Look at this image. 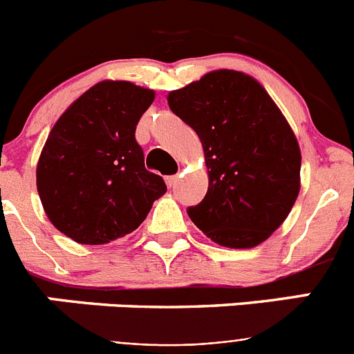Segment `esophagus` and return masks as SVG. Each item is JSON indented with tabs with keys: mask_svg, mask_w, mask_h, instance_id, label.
<instances>
[{
	"mask_svg": "<svg viewBox=\"0 0 354 354\" xmlns=\"http://www.w3.org/2000/svg\"><path fill=\"white\" fill-rule=\"evenodd\" d=\"M177 179H179L177 175H168V177L165 180H167V186L171 187V186H175V184H177Z\"/></svg>",
	"mask_w": 354,
	"mask_h": 354,
	"instance_id": "34e87169",
	"label": "esophagus"
}]
</instances>
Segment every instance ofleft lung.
I'll use <instances>...</instances> for the list:
<instances>
[{
	"mask_svg": "<svg viewBox=\"0 0 354 354\" xmlns=\"http://www.w3.org/2000/svg\"><path fill=\"white\" fill-rule=\"evenodd\" d=\"M168 106L198 134L209 187L187 209L227 248H253L286 221L299 193L301 152L289 122L257 80L220 68L168 93Z\"/></svg>",
	"mask_w": 354,
	"mask_h": 354,
	"instance_id": "8db88e82",
	"label": "left lung"
}]
</instances>
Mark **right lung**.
<instances>
[{"instance_id":"add662e5","label":"right lung","mask_w":354,"mask_h":354,"mask_svg":"<svg viewBox=\"0 0 354 354\" xmlns=\"http://www.w3.org/2000/svg\"><path fill=\"white\" fill-rule=\"evenodd\" d=\"M154 90L129 81L93 84L58 118L40 152L37 189L49 221L80 245H104L136 230L162 177L145 168L134 138Z\"/></svg>"}]
</instances>
